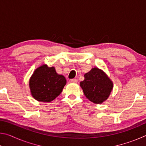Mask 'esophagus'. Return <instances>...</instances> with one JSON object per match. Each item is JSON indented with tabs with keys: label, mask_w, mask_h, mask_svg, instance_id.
I'll return each mask as SVG.
<instances>
[{
	"label": "esophagus",
	"mask_w": 146,
	"mask_h": 146,
	"mask_svg": "<svg viewBox=\"0 0 146 146\" xmlns=\"http://www.w3.org/2000/svg\"><path fill=\"white\" fill-rule=\"evenodd\" d=\"M78 80L76 79H70V83H77Z\"/></svg>",
	"instance_id": "1"
}]
</instances>
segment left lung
<instances>
[{
    "instance_id": "left-lung-1",
    "label": "left lung",
    "mask_w": 146,
    "mask_h": 146,
    "mask_svg": "<svg viewBox=\"0 0 146 146\" xmlns=\"http://www.w3.org/2000/svg\"><path fill=\"white\" fill-rule=\"evenodd\" d=\"M84 95L91 102L101 104L108 98L113 89V83L102 70L94 68L84 75V80L80 83Z\"/></svg>"
}]
</instances>
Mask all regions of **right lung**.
<instances>
[{"label": "right lung", "mask_w": 146, "mask_h": 146, "mask_svg": "<svg viewBox=\"0 0 146 146\" xmlns=\"http://www.w3.org/2000/svg\"><path fill=\"white\" fill-rule=\"evenodd\" d=\"M66 84L65 77L58 75L55 68L43 65L35 71L29 80V88L35 99L49 102L60 95Z\"/></svg>", "instance_id": "obj_1"}]
</instances>
